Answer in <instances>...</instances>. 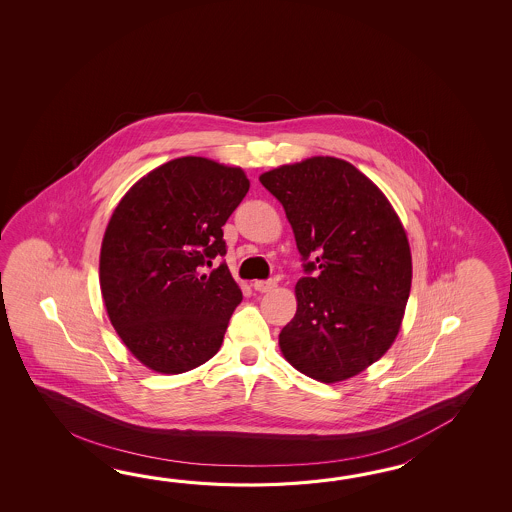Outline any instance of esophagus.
Segmentation results:
<instances>
[{
	"label": "esophagus",
	"mask_w": 512,
	"mask_h": 512,
	"mask_svg": "<svg viewBox=\"0 0 512 512\" xmlns=\"http://www.w3.org/2000/svg\"><path fill=\"white\" fill-rule=\"evenodd\" d=\"M252 287L258 293H269L271 289L276 287V282H272V280H256V282L252 283Z\"/></svg>",
	"instance_id": "obj_1"
}]
</instances>
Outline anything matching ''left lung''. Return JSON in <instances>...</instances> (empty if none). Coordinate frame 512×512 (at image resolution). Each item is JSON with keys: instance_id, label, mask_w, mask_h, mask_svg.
Masks as SVG:
<instances>
[{"instance_id": "8db88e82", "label": "left lung", "mask_w": 512, "mask_h": 512, "mask_svg": "<svg viewBox=\"0 0 512 512\" xmlns=\"http://www.w3.org/2000/svg\"><path fill=\"white\" fill-rule=\"evenodd\" d=\"M293 227L302 256L296 315L283 357L316 381L366 370L390 349L412 285V254L390 201L353 164L311 157L260 177Z\"/></svg>"}]
</instances>
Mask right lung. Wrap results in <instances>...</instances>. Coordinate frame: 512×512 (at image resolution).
<instances>
[{
  "mask_svg": "<svg viewBox=\"0 0 512 512\" xmlns=\"http://www.w3.org/2000/svg\"><path fill=\"white\" fill-rule=\"evenodd\" d=\"M241 168L181 157L144 175L120 199L100 249V289L126 348L175 375L212 359L241 302L223 225L249 192Z\"/></svg>",
  "mask_w": 512,
  "mask_h": 512,
  "instance_id": "add662e5",
  "label": "right lung"
}]
</instances>
